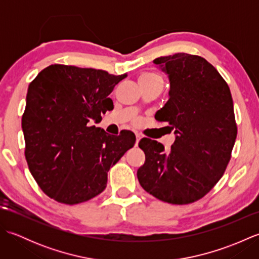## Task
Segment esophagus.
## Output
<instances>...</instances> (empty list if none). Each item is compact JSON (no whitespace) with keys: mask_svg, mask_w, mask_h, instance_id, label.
I'll list each match as a JSON object with an SVG mask.
<instances>
[{"mask_svg":"<svg viewBox=\"0 0 259 259\" xmlns=\"http://www.w3.org/2000/svg\"><path fill=\"white\" fill-rule=\"evenodd\" d=\"M141 138H142V136H141L140 134L137 133V134H136V145H137V146H138V144H139V141H140Z\"/></svg>","mask_w":259,"mask_h":259,"instance_id":"34e87169","label":"esophagus"}]
</instances>
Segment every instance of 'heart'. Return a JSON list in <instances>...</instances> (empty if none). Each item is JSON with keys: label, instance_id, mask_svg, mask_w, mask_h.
Returning a JSON list of instances; mask_svg holds the SVG:
<instances>
[{"label": "heart", "instance_id": "heart-1", "mask_svg": "<svg viewBox=\"0 0 259 259\" xmlns=\"http://www.w3.org/2000/svg\"><path fill=\"white\" fill-rule=\"evenodd\" d=\"M142 80H160L161 81V78L156 73L147 72V73H144L142 75H140L139 81H142Z\"/></svg>", "mask_w": 259, "mask_h": 259}]
</instances>
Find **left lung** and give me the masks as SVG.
Wrapping results in <instances>:
<instances>
[{
  "label": "left lung",
  "instance_id": "obj_1",
  "mask_svg": "<svg viewBox=\"0 0 259 259\" xmlns=\"http://www.w3.org/2000/svg\"><path fill=\"white\" fill-rule=\"evenodd\" d=\"M168 75L169 100L155 118L175 130L169 152L142 138L146 161L137 171L142 188L174 205L199 200L223 177L237 137L229 87L201 57L187 53L153 60Z\"/></svg>",
  "mask_w": 259,
  "mask_h": 259
}]
</instances>
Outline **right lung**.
<instances>
[{"mask_svg": "<svg viewBox=\"0 0 259 259\" xmlns=\"http://www.w3.org/2000/svg\"><path fill=\"white\" fill-rule=\"evenodd\" d=\"M125 76L52 64L30 83L22 115L25 158L52 199L75 205L101 194L110 167L134 147L131 131L113 136L90 125L112 108L109 95Z\"/></svg>", "mask_w": 259, "mask_h": 259, "instance_id": "1", "label": "right lung"}]
</instances>
